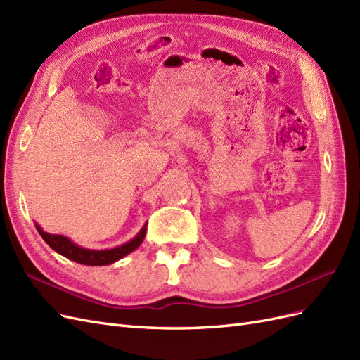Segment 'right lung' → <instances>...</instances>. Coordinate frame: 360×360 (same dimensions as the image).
<instances>
[{"instance_id":"add662e5","label":"right lung","mask_w":360,"mask_h":360,"mask_svg":"<svg viewBox=\"0 0 360 360\" xmlns=\"http://www.w3.org/2000/svg\"><path fill=\"white\" fill-rule=\"evenodd\" d=\"M146 226L148 223L143 226L141 231L136 235L131 241L119 245V248L115 249H107V250H91V249H84L81 245H77L75 243H72L65 235H53L45 232L40 226L36 223V229L40 233V237L45 240V243L49 245L51 249L56 250L65 258L75 261L78 264L83 265H108L122 259L123 256H127L128 253L134 252L139 245L145 240L146 235Z\"/></svg>"}]
</instances>
